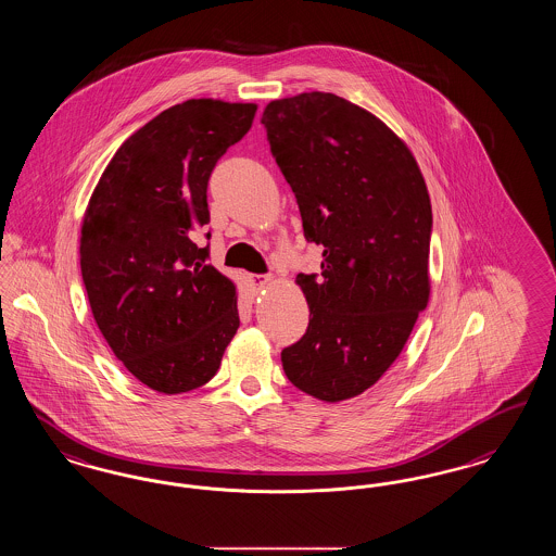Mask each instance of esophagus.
I'll return each instance as SVG.
<instances>
[{
	"label": "esophagus",
	"instance_id": "esophagus-1",
	"mask_svg": "<svg viewBox=\"0 0 556 556\" xmlns=\"http://www.w3.org/2000/svg\"><path fill=\"white\" fill-rule=\"evenodd\" d=\"M273 281L270 275H250V283L254 289H265Z\"/></svg>",
	"mask_w": 556,
	"mask_h": 556
}]
</instances>
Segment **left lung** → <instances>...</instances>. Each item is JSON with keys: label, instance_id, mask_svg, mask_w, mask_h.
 Masks as SVG:
<instances>
[{"label": "left lung", "instance_id": "8db88e82", "mask_svg": "<svg viewBox=\"0 0 556 556\" xmlns=\"http://www.w3.org/2000/svg\"><path fill=\"white\" fill-rule=\"evenodd\" d=\"M261 122L304 236L323 248L320 275L295 277L311 323L283 370L316 400H350L397 359L428 304L426 181L401 138L333 92L270 101Z\"/></svg>", "mask_w": 556, "mask_h": 556}]
</instances>
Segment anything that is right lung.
Masks as SVG:
<instances>
[{
    "mask_svg": "<svg viewBox=\"0 0 556 556\" xmlns=\"http://www.w3.org/2000/svg\"><path fill=\"white\" fill-rule=\"evenodd\" d=\"M254 113L217 99L159 113L117 149L90 197L80 238L90 311L115 357L159 393L208 382L240 327L236 286L192 236L211 219L217 161Z\"/></svg>",
    "mask_w": 556,
    "mask_h": 556,
    "instance_id": "obj_1",
    "label": "right lung"
}]
</instances>
